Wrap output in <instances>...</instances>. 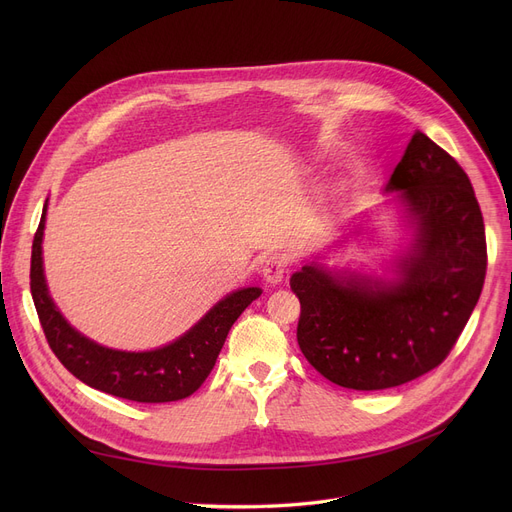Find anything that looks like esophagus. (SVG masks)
Instances as JSON below:
<instances>
[{"instance_id":"34e87169","label":"esophagus","mask_w":512,"mask_h":512,"mask_svg":"<svg viewBox=\"0 0 512 512\" xmlns=\"http://www.w3.org/2000/svg\"><path fill=\"white\" fill-rule=\"evenodd\" d=\"M288 272V257L284 253H272L263 263V278L267 284H280Z\"/></svg>"}]
</instances>
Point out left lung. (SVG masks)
I'll list each match as a JSON object with an SVG mask.
<instances>
[{
  "mask_svg": "<svg viewBox=\"0 0 512 512\" xmlns=\"http://www.w3.org/2000/svg\"><path fill=\"white\" fill-rule=\"evenodd\" d=\"M405 201L415 242L400 261L402 282H340L317 265L290 278L301 301L297 340L326 380L386 390L436 369L479 301L488 247L469 176L421 130L388 182Z\"/></svg>",
  "mask_w": 512,
  "mask_h": 512,
  "instance_id": "8db88e82",
  "label": "left lung"
}]
</instances>
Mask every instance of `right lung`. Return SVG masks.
I'll return each instance as SVG.
<instances>
[{
	"label": "right lung",
	"instance_id": "add662e5",
	"mask_svg": "<svg viewBox=\"0 0 512 512\" xmlns=\"http://www.w3.org/2000/svg\"><path fill=\"white\" fill-rule=\"evenodd\" d=\"M45 209L31 255V294L47 344L60 363L87 386L134 402H172L191 396L209 375L238 315L261 288L236 290L215 305L199 324L176 342L147 353H124L95 344L66 324L53 307L41 263Z\"/></svg>",
	"mask_w": 512,
	"mask_h": 512
}]
</instances>
